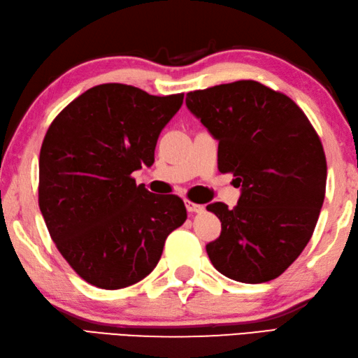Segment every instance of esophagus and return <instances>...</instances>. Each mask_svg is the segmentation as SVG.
Segmentation results:
<instances>
[{
    "instance_id": "1",
    "label": "esophagus",
    "mask_w": 358,
    "mask_h": 358,
    "mask_svg": "<svg viewBox=\"0 0 358 358\" xmlns=\"http://www.w3.org/2000/svg\"><path fill=\"white\" fill-rule=\"evenodd\" d=\"M185 207H187V210L190 212V213L202 212V208H204L201 204H196V202H192V201H188V199H185Z\"/></svg>"
}]
</instances>
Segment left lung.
Returning <instances> with one entry per match:
<instances>
[{
  "label": "left lung",
  "instance_id": "1",
  "mask_svg": "<svg viewBox=\"0 0 358 358\" xmlns=\"http://www.w3.org/2000/svg\"><path fill=\"white\" fill-rule=\"evenodd\" d=\"M185 104L218 140V170L234 173L241 192L234 208L207 206L221 221L208 259L243 284L279 278L312 238L324 202L318 134L294 101L255 80L190 92Z\"/></svg>",
  "mask_w": 358,
  "mask_h": 358
}]
</instances>
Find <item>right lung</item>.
Instances as JSON below:
<instances>
[{
	"mask_svg": "<svg viewBox=\"0 0 358 358\" xmlns=\"http://www.w3.org/2000/svg\"><path fill=\"white\" fill-rule=\"evenodd\" d=\"M184 93L154 96L132 85L84 92L46 132L38 206L52 241L85 282L104 289L137 284L187 220L184 201L154 194L131 178L154 164L157 138Z\"/></svg>",
	"mask_w": 358,
	"mask_h": 358,
	"instance_id": "obj_1",
	"label": "right lung"
}]
</instances>
